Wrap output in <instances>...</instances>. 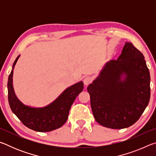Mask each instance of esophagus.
Returning a JSON list of instances; mask_svg holds the SVG:
<instances>
[{
    "instance_id": "1",
    "label": "esophagus",
    "mask_w": 156,
    "mask_h": 156,
    "mask_svg": "<svg viewBox=\"0 0 156 156\" xmlns=\"http://www.w3.org/2000/svg\"><path fill=\"white\" fill-rule=\"evenodd\" d=\"M83 82L85 85H88L89 84H90L92 82V78L90 77V76H86V77H84Z\"/></svg>"
}]
</instances>
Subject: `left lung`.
I'll return each mask as SVG.
<instances>
[{
    "label": "left lung",
    "mask_w": 156,
    "mask_h": 156,
    "mask_svg": "<svg viewBox=\"0 0 156 156\" xmlns=\"http://www.w3.org/2000/svg\"><path fill=\"white\" fill-rule=\"evenodd\" d=\"M94 116L105 127L127 128L138 120L150 100V73L143 54L126 43L117 60L107 62L87 87Z\"/></svg>",
    "instance_id": "8db88e82"
}]
</instances>
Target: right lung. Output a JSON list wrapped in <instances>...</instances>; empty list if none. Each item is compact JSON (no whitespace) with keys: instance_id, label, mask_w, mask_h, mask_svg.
<instances>
[{"instance_id":"1","label":"right lung","mask_w":156,"mask_h":156,"mask_svg":"<svg viewBox=\"0 0 156 156\" xmlns=\"http://www.w3.org/2000/svg\"><path fill=\"white\" fill-rule=\"evenodd\" d=\"M20 56L13 64L8 78V101L13 113L27 127L39 132H48L60 128L66 122L76 98L83 90L82 81L69 87L47 106L34 108L23 105L17 98L13 87V70Z\"/></svg>"}]
</instances>
